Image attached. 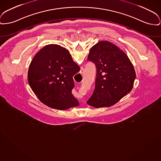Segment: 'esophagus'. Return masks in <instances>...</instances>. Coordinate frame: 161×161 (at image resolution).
<instances>
[{"label":"esophagus","instance_id":"obj_1","mask_svg":"<svg viewBox=\"0 0 161 161\" xmlns=\"http://www.w3.org/2000/svg\"><path fill=\"white\" fill-rule=\"evenodd\" d=\"M83 72H84V69H81V70L80 71V74H83Z\"/></svg>","mask_w":161,"mask_h":161}]
</instances>
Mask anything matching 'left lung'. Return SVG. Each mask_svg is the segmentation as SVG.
I'll return each instance as SVG.
<instances>
[{
	"label": "left lung",
	"mask_w": 161,
	"mask_h": 161,
	"mask_svg": "<svg viewBox=\"0 0 161 161\" xmlns=\"http://www.w3.org/2000/svg\"><path fill=\"white\" fill-rule=\"evenodd\" d=\"M87 61L96 67L94 92L87 103L95 108L111 106L132 90L136 72L122 50L103 41L91 48Z\"/></svg>",
	"instance_id": "left-lung-1"
}]
</instances>
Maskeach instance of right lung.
<instances>
[{"label":"right lung","instance_id":"obj_1","mask_svg":"<svg viewBox=\"0 0 161 161\" xmlns=\"http://www.w3.org/2000/svg\"><path fill=\"white\" fill-rule=\"evenodd\" d=\"M80 70L66 48L47 45L38 52L30 63L29 85L44 104L59 110L67 109L79 105L72 90L73 76Z\"/></svg>","mask_w":161,"mask_h":161}]
</instances>
